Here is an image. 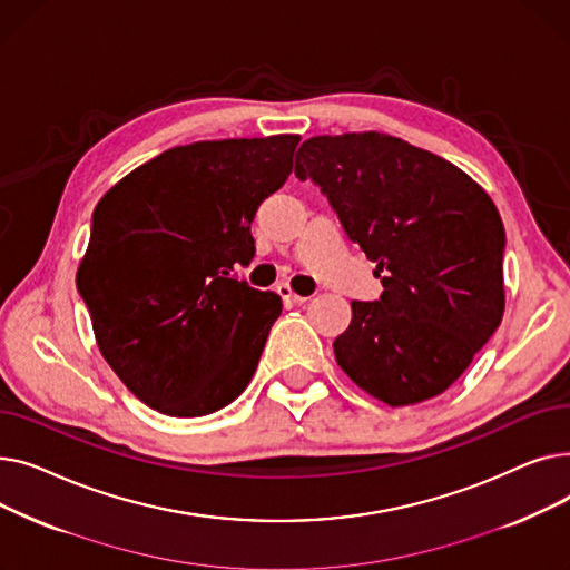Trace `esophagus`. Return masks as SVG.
Masks as SVG:
<instances>
[{
    "label": "esophagus",
    "mask_w": 570,
    "mask_h": 570,
    "mask_svg": "<svg viewBox=\"0 0 570 570\" xmlns=\"http://www.w3.org/2000/svg\"><path fill=\"white\" fill-rule=\"evenodd\" d=\"M277 293L284 297V301H288V303H293V305H305V303L309 301L307 295H297V293H293L288 286H279Z\"/></svg>",
    "instance_id": "34e87169"
}]
</instances>
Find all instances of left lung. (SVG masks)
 Instances as JSON below:
<instances>
[{"label": "left lung", "instance_id": "1", "mask_svg": "<svg viewBox=\"0 0 570 570\" xmlns=\"http://www.w3.org/2000/svg\"><path fill=\"white\" fill-rule=\"evenodd\" d=\"M383 293L353 301L337 365L391 406L441 395L503 316L505 233L492 198L451 161L385 134L314 136L295 155Z\"/></svg>", "mask_w": 570, "mask_h": 570}]
</instances>
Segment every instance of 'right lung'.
<instances>
[{"mask_svg": "<svg viewBox=\"0 0 570 570\" xmlns=\"http://www.w3.org/2000/svg\"><path fill=\"white\" fill-rule=\"evenodd\" d=\"M301 136L166 149L99 200L76 286L106 363L149 409L198 417L252 381L282 297L230 269L254 258L258 205Z\"/></svg>", "mask_w": 570, "mask_h": 570, "instance_id": "1", "label": "right lung"}]
</instances>
